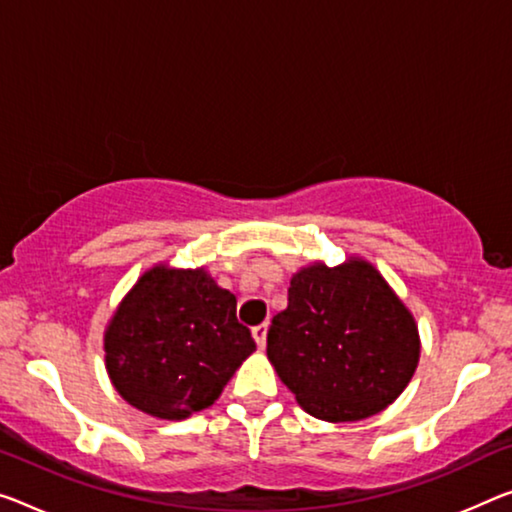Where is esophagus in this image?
Here are the masks:
<instances>
[{
    "label": "esophagus",
    "mask_w": 512,
    "mask_h": 512,
    "mask_svg": "<svg viewBox=\"0 0 512 512\" xmlns=\"http://www.w3.org/2000/svg\"><path fill=\"white\" fill-rule=\"evenodd\" d=\"M251 336H254V341L258 348H265V341H267V325L263 322V325H256L254 329H251Z\"/></svg>",
    "instance_id": "obj_1"
}]
</instances>
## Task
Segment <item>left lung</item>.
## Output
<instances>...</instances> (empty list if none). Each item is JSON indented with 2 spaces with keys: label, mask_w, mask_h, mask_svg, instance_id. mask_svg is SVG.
<instances>
[{
  "label": "left lung",
  "mask_w": 512,
  "mask_h": 512,
  "mask_svg": "<svg viewBox=\"0 0 512 512\" xmlns=\"http://www.w3.org/2000/svg\"><path fill=\"white\" fill-rule=\"evenodd\" d=\"M419 329L380 272L361 258L293 274L272 318L267 359L316 419H368L391 405L419 364Z\"/></svg>",
  "instance_id": "left-lung-1"
}]
</instances>
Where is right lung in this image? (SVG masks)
Masks as SVG:
<instances>
[{"instance_id":"1","label":"right lung","mask_w":512,"mask_h":512,"mask_svg":"<svg viewBox=\"0 0 512 512\" xmlns=\"http://www.w3.org/2000/svg\"><path fill=\"white\" fill-rule=\"evenodd\" d=\"M235 304L203 267L157 265L141 274L105 332V366L116 391L157 419L206 410L256 350Z\"/></svg>"}]
</instances>
